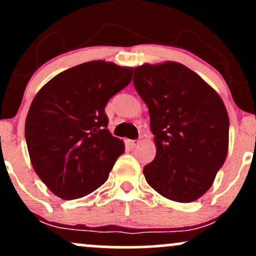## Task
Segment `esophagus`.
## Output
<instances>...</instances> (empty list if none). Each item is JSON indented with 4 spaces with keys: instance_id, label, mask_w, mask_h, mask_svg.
Returning a JSON list of instances; mask_svg holds the SVG:
<instances>
[{
    "instance_id": "1",
    "label": "esophagus",
    "mask_w": 256,
    "mask_h": 256,
    "mask_svg": "<svg viewBox=\"0 0 256 256\" xmlns=\"http://www.w3.org/2000/svg\"><path fill=\"white\" fill-rule=\"evenodd\" d=\"M138 143H140V140H128V142H126V144H128V146L130 149H134V146H136Z\"/></svg>"
}]
</instances>
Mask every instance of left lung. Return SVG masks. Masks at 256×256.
<instances>
[{
  "label": "left lung",
  "instance_id": "obj_1",
  "mask_svg": "<svg viewBox=\"0 0 256 256\" xmlns=\"http://www.w3.org/2000/svg\"><path fill=\"white\" fill-rule=\"evenodd\" d=\"M134 84L148 106L156 155L146 180L172 201H196L212 186L228 150V116L219 94L184 64L134 67Z\"/></svg>",
  "mask_w": 256,
  "mask_h": 256
}]
</instances>
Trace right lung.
<instances>
[{
    "label": "right lung",
    "instance_id": "add662e5",
    "mask_svg": "<svg viewBox=\"0 0 256 256\" xmlns=\"http://www.w3.org/2000/svg\"><path fill=\"white\" fill-rule=\"evenodd\" d=\"M131 79V67L89 61L58 73L34 96L25 122L28 155L40 180L60 198L95 192L125 152L107 128L104 107Z\"/></svg>",
    "mask_w": 256,
    "mask_h": 256
}]
</instances>
